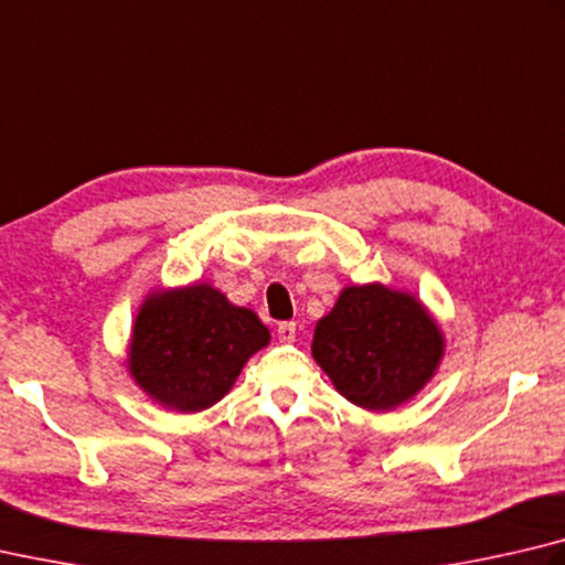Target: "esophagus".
<instances>
[{"label":"esophagus","instance_id":"esophagus-1","mask_svg":"<svg viewBox=\"0 0 565 565\" xmlns=\"http://www.w3.org/2000/svg\"><path fill=\"white\" fill-rule=\"evenodd\" d=\"M276 335H279L281 343H294L296 341V323L281 321L279 326H276Z\"/></svg>","mask_w":565,"mask_h":565}]
</instances>
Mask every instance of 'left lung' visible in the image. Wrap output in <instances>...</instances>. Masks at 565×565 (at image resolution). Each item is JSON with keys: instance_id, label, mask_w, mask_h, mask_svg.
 Listing matches in <instances>:
<instances>
[{"instance_id": "obj_1", "label": "left lung", "mask_w": 565, "mask_h": 565, "mask_svg": "<svg viewBox=\"0 0 565 565\" xmlns=\"http://www.w3.org/2000/svg\"><path fill=\"white\" fill-rule=\"evenodd\" d=\"M313 358L353 405L385 413L417 395L445 353L435 318L383 284L348 286L316 323Z\"/></svg>"}]
</instances>
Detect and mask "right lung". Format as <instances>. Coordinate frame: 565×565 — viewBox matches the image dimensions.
Returning a JSON list of instances; mask_svg holds the SVG:
<instances>
[{"mask_svg": "<svg viewBox=\"0 0 565 565\" xmlns=\"http://www.w3.org/2000/svg\"><path fill=\"white\" fill-rule=\"evenodd\" d=\"M259 316L207 284L150 294L132 326L128 367L160 405L200 413L230 393L244 363L269 343Z\"/></svg>", "mask_w": 565, "mask_h": 565, "instance_id": "right-lung-1", "label": "right lung"}]
</instances>
